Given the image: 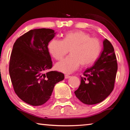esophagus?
Segmentation results:
<instances>
[{
    "mask_svg": "<svg viewBox=\"0 0 130 130\" xmlns=\"http://www.w3.org/2000/svg\"><path fill=\"white\" fill-rule=\"evenodd\" d=\"M70 77V76L68 75V74H65V78H66V79L69 78Z\"/></svg>",
    "mask_w": 130,
    "mask_h": 130,
    "instance_id": "esophagus-1",
    "label": "esophagus"
}]
</instances>
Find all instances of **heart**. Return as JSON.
I'll use <instances>...</instances> for the list:
<instances>
[{
  "label": "heart",
  "mask_w": 130,
  "mask_h": 130,
  "mask_svg": "<svg viewBox=\"0 0 130 130\" xmlns=\"http://www.w3.org/2000/svg\"><path fill=\"white\" fill-rule=\"evenodd\" d=\"M70 49V55L56 65L58 71L71 73L80 67L91 65L99 56L102 46L100 41L91 38L88 34L76 31L67 32L63 40L53 39L48 44V50L57 60H61Z\"/></svg>",
  "instance_id": "b5f03b06"
}]
</instances>
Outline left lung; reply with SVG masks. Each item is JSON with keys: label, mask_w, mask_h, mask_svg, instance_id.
<instances>
[{"label": "left lung", "mask_w": 130, "mask_h": 130, "mask_svg": "<svg viewBox=\"0 0 130 130\" xmlns=\"http://www.w3.org/2000/svg\"><path fill=\"white\" fill-rule=\"evenodd\" d=\"M118 63L113 46L105 39L103 50L93 67L87 68L81 77V84L74 92L84 104L93 105L103 102L113 91Z\"/></svg>", "instance_id": "1"}]
</instances>
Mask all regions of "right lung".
I'll return each mask as SVG.
<instances>
[{
	"label": "right lung",
	"mask_w": 130,
	"mask_h": 130,
	"mask_svg": "<svg viewBox=\"0 0 130 130\" xmlns=\"http://www.w3.org/2000/svg\"><path fill=\"white\" fill-rule=\"evenodd\" d=\"M56 34L50 28L31 30L17 39L11 54L9 73L14 91L27 104L38 106L50 98L64 74L51 69L48 44Z\"/></svg>",
	"instance_id": "right-lung-1"
}]
</instances>
